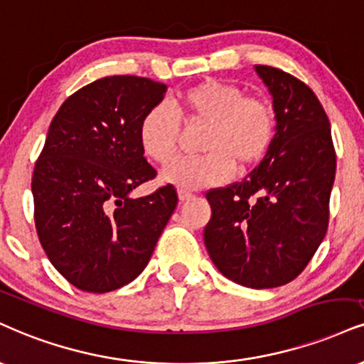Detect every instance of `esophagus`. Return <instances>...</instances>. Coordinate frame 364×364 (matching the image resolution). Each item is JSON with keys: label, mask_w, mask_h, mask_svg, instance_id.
<instances>
[{"label": "esophagus", "mask_w": 364, "mask_h": 364, "mask_svg": "<svg viewBox=\"0 0 364 364\" xmlns=\"http://www.w3.org/2000/svg\"><path fill=\"white\" fill-rule=\"evenodd\" d=\"M178 198H179V201H186V200L193 198V195H191V193H190V191H185V190H179V191H178Z\"/></svg>", "instance_id": "34e87169"}]
</instances>
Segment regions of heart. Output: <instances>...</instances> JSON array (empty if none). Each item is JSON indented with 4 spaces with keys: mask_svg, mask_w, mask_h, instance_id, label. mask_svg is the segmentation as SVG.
I'll return each instance as SVG.
<instances>
[{
    "mask_svg": "<svg viewBox=\"0 0 364 364\" xmlns=\"http://www.w3.org/2000/svg\"><path fill=\"white\" fill-rule=\"evenodd\" d=\"M176 111L157 103L140 118L139 144L149 159L166 164L176 152L180 117L188 124H207L201 137L205 154L173 161L161 181L179 190L218 185L230 176L232 166L244 173L269 151L277 134V115L264 98L247 96L232 82L205 80L181 91Z\"/></svg>",
    "mask_w": 364,
    "mask_h": 364,
    "instance_id": "obj_1",
    "label": "heart"
}]
</instances>
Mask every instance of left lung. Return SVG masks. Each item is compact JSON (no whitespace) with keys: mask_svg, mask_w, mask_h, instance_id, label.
Segmentation results:
<instances>
[{"mask_svg":"<svg viewBox=\"0 0 364 364\" xmlns=\"http://www.w3.org/2000/svg\"><path fill=\"white\" fill-rule=\"evenodd\" d=\"M254 69L273 96L277 134L247 178L208 191L203 240L225 278L261 290L299 277L326 237L336 152L314 91L282 69Z\"/></svg>","mask_w":364,"mask_h":364,"instance_id":"1","label":"left lung"}]
</instances>
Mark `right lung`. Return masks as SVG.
Returning <instances> with one entry per match:
<instances>
[{"label": "right lung", "mask_w": 364, "mask_h": 364, "mask_svg": "<svg viewBox=\"0 0 364 364\" xmlns=\"http://www.w3.org/2000/svg\"><path fill=\"white\" fill-rule=\"evenodd\" d=\"M166 90L147 77H102L69 96L52 118L32 178L35 227L54 268L82 291L134 282L176 208L171 185L130 196L156 178L139 124Z\"/></svg>", "instance_id": "1"}]
</instances>
